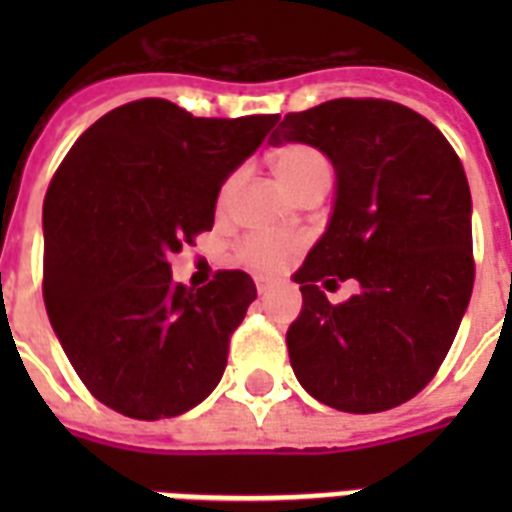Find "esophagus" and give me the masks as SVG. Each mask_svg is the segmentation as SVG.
I'll return each mask as SVG.
<instances>
[{
	"label": "esophagus",
	"instance_id": "obj_1",
	"mask_svg": "<svg viewBox=\"0 0 512 512\" xmlns=\"http://www.w3.org/2000/svg\"><path fill=\"white\" fill-rule=\"evenodd\" d=\"M255 287L260 295H268V292H273V289H276V281L268 279V276H255Z\"/></svg>",
	"mask_w": 512,
	"mask_h": 512
}]
</instances>
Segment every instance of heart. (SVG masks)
<instances>
[{
	"label": "heart",
	"mask_w": 512,
	"mask_h": 512,
	"mask_svg": "<svg viewBox=\"0 0 512 512\" xmlns=\"http://www.w3.org/2000/svg\"><path fill=\"white\" fill-rule=\"evenodd\" d=\"M271 167L281 185L295 196L313 188H329L332 183V162L324 151L308 143H284L271 154ZM239 175H231L220 188V207L231 201ZM295 249V239L284 233H252L239 244V260L255 271H276L289 252Z\"/></svg>",
	"instance_id": "1"
}]
</instances>
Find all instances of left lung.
I'll list each match as a JSON object with an SVG mask.
<instances>
[{
  "mask_svg": "<svg viewBox=\"0 0 512 512\" xmlns=\"http://www.w3.org/2000/svg\"><path fill=\"white\" fill-rule=\"evenodd\" d=\"M271 140L319 148L337 172L327 233L295 273L303 311L287 348L297 380L340 412L404 404L436 377L476 279L460 156L425 116L380 98L287 114ZM335 275L356 278L359 295L329 304L318 281Z\"/></svg>",
  "mask_w": 512,
  "mask_h": 512,
  "instance_id": "left-lung-1",
  "label": "left lung"
}]
</instances>
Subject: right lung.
I'll return each instance as SVG.
<instances>
[{
    "instance_id": "right-lung-1",
    "label": "right lung",
    "mask_w": 512,
    "mask_h": 512,
    "mask_svg": "<svg viewBox=\"0 0 512 512\" xmlns=\"http://www.w3.org/2000/svg\"><path fill=\"white\" fill-rule=\"evenodd\" d=\"M276 122L132 100L100 116L60 162L42 212L44 308L100 404L162 420L220 382L255 281L217 271L207 287H183L170 257L212 231L220 185Z\"/></svg>"
}]
</instances>
